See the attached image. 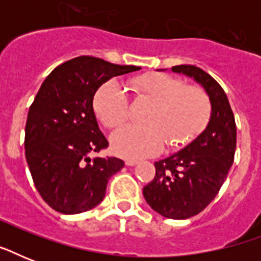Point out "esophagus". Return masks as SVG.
<instances>
[{
  "mask_svg": "<svg viewBox=\"0 0 261 261\" xmlns=\"http://www.w3.org/2000/svg\"><path fill=\"white\" fill-rule=\"evenodd\" d=\"M137 164H138L137 160H126L127 167H134V165H137Z\"/></svg>",
  "mask_w": 261,
  "mask_h": 261,
  "instance_id": "34e87169",
  "label": "esophagus"
}]
</instances>
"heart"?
<instances>
[{"label":"heart","mask_w":261,"mask_h":261,"mask_svg":"<svg viewBox=\"0 0 261 261\" xmlns=\"http://www.w3.org/2000/svg\"><path fill=\"white\" fill-rule=\"evenodd\" d=\"M127 89L135 98L150 101L151 106L143 118L146 124H128L112 135V149L122 157L159 154L165 143L171 147L186 145L208 124L211 101L202 88L186 85L172 75L149 73L131 79ZM93 110L107 128H118L130 111L126 90L114 80L107 81L94 93Z\"/></svg>","instance_id":"b5f03b06"}]
</instances>
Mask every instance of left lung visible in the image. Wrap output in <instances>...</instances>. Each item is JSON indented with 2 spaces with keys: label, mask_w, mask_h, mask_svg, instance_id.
Masks as SVG:
<instances>
[{
  "label": "left lung",
  "mask_w": 261,
  "mask_h": 261,
  "mask_svg": "<svg viewBox=\"0 0 261 261\" xmlns=\"http://www.w3.org/2000/svg\"><path fill=\"white\" fill-rule=\"evenodd\" d=\"M192 77L211 101V118L198 138L167 159L154 163L155 176L143 187L149 206L163 217L187 219L203 211L226 180L236 153L234 115L222 87L194 65L172 67Z\"/></svg>",
  "instance_id": "left-lung-1"
}]
</instances>
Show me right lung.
<instances>
[{
    "instance_id": "obj_1",
    "label": "right lung",
    "mask_w": 261,
    "mask_h": 261,
    "mask_svg": "<svg viewBox=\"0 0 261 261\" xmlns=\"http://www.w3.org/2000/svg\"><path fill=\"white\" fill-rule=\"evenodd\" d=\"M139 69L83 55L55 67L42 84L28 111L24 146L35 187L55 211L79 214L97 206L111 176L124 167L116 157H89L108 147L93 96L111 77Z\"/></svg>"
}]
</instances>
